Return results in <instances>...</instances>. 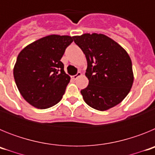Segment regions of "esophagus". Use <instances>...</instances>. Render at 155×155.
<instances>
[{
  "label": "esophagus",
  "mask_w": 155,
  "mask_h": 155,
  "mask_svg": "<svg viewBox=\"0 0 155 155\" xmlns=\"http://www.w3.org/2000/svg\"><path fill=\"white\" fill-rule=\"evenodd\" d=\"M81 74H82L81 73V72H78V74H75V75H74V76L72 77V78H73L74 80H76V79L78 78L79 77L81 76Z\"/></svg>",
  "instance_id": "34e87169"
}]
</instances>
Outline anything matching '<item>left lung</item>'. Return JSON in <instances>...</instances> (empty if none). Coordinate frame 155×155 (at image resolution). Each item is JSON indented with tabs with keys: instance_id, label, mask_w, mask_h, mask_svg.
I'll list each match as a JSON object with an SVG mask.
<instances>
[{
	"instance_id": "1",
	"label": "left lung",
	"mask_w": 155,
	"mask_h": 155,
	"mask_svg": "<svg viewBox=\"0 0 155 155\" xmlns=\"http://www.w3.org/2000/svg\"><path fill=\"white\" fill-rule=\"evenodd\" d=\"M87 59L89 82L81 91L91 108L105 111L118 105L130 91L134 74L130 57L124 48L103 34L73 36Z\"/></svg>"
}]
</instances>
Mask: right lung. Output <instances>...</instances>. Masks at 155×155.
<instances>
[{"label": "right lung", "mask_w": 155, "mask_h": 155, "mask_svg": "<svg viewBox=\"0 0 155 155\" xmlns=\"http://www.w3.org/2000/svg\"><path fill=\"white\" fill-rule=\"evenodd\" d=\"M72 42L73 37L69 35H50L19 53L14 78L21 96L30 105L44 109L61 101L71 80L61 60Z\"/></svg>", "instance_id": "obj_1"}]
</instances>
